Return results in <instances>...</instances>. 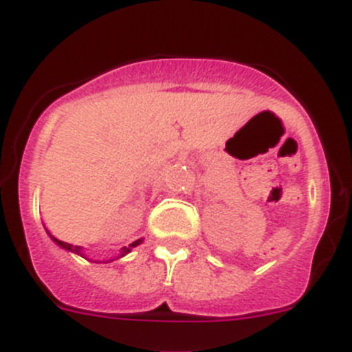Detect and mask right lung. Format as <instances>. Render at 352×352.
Segmentation results:
<instances>
[{
	"label": "right lung",
	"mask_w": 352,
	"mask_h": 352,
	"mask_svg": "<svg viewBox=\"0 0 352 352\" xmlns=\"http://www.w3.org/2000/svg\"><path fill=\"white\" fill-rule=\"evenodd\" d=\"M51 239L54 241V243L58 244V246H62L63 250H67V252H72V253H78V255H81L83 256V253H81V248H79V246H72V244H69V243H63V241H60V239H56V237H53V235H51ZM142 243V239H138V241H134L133 244H129V248H122V253H120V256H124L125 253H129L131 252V248H134V246H138V244Z\"/></svg>",
	"instance_id": "obj_1"
}]
</instances>
